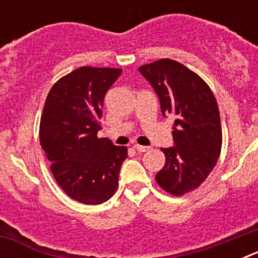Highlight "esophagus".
I'll list each match as a JSON object with an SVG mask.
<instances>
[{"instance_id": "esophagus-1", "label": "esophagus", "mask_w": 258, "mask_h": 258, "mask_svg": "<svg viewBox=\"0 0 258 258\" xmlns=\"http://www.w3.org/2000/svg\"><path fill=\"white\" fill-rule=\"evenodd\" d=\"M134 147H136V150H137V151H138V152H146V151H149V150H150L149 146L136 145V146H134Z\"/></svg>"}]
</instances>
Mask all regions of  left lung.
<instances>
[{
    "label": "left lung",
    "instance_id": "1",
    "mask_svg": "<svg viewBox=\"0 0 258 258\" xmlns=\"http://www.w3.org/2000/svg\"><path fill=\"white\" fill-rule=\"evenodd\" d=\"M138 70L156 92L161 113L175 118L174 146L161 150L165 165L155 178L164 191L182 197L206 181L220 157L222 129L217 101L199 75L173 59Z\"/></svg>",
    "mask_w": 258,
    "mask_h": 258
}]
</instances>
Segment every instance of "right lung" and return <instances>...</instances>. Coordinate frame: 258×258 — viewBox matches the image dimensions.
<instances>
[{
    "mask_svg": "<svg viewBox=\"0 0 258 258\" xmlns=\"http://www.w3.org/2000/svg\"><path fill=\"white\" fill-rule=\"evenodd\" d=\"M120 74L89 66L72 71L52 85L41 115L40 143L56 183L88 206L112 198L127 156L126 147L97 136L104 95Z\"/></svg>",
    "mask_w": 258,
    "mask_h": 258,
    "instance_id": "obj_1",
    "label": "right lung"
}]
</instances>
